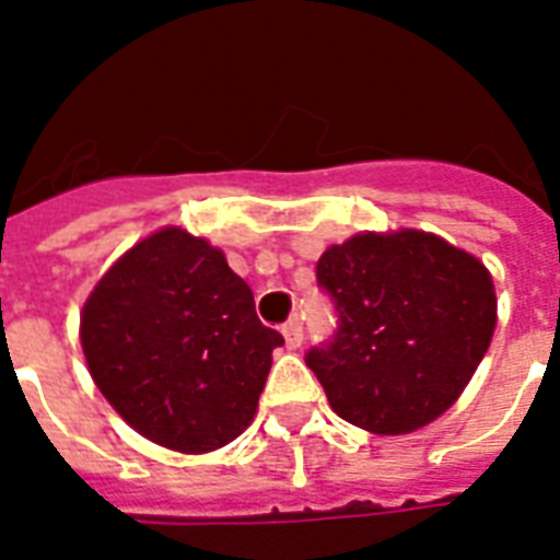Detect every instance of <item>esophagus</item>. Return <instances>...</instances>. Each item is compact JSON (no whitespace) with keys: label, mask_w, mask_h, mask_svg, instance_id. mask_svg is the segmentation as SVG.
<instances>
[{"label":"esophagus","mask_w":560,"mask_h":560,"mask_svg":"<svg viewBox=\"0 0 560 560\" xmlns=\"http://www.w3.org/2000/svg\"><path fill=\"white\" fill-rule=\"evenodd\" d=\"M281 331H284V343H288L290 349H299L302 347V326H299V319H290L288 326L281 328Z\"/></svg>","instance_id":"obj_1"}]
</instances>
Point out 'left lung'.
<instances>
[{"instance_id": "8db88e82", "label": "left lung", "mask_w": 560, "mask_h": 560, "mask_svg": "<svg viewBox=\"0 0 560 560\" xmlns=\"http://www.w3.org/2000/svg\"><path fill=\"white\" fill-rule=\"evenodd\" d=\"M317 284L337 331L305 364L337 417L373 434L417 432L452 408L497 328L488 267L417 229L328 246Z\"/></svg>"}]
</instances>
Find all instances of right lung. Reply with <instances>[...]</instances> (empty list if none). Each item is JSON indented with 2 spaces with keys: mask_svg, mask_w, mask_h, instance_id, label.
Here are the masks:
<instances>
[{
  "mask_svg": "<svg viewBox=\"0 0 560 560\" xmlns=\"http://www.w3.org/2000/svg\"><path fill=\"white\" fill-rule=\"evenodd\" d=\"M81 349L114 411L166 450L213 452L246 432L284 343L217 246L178 225L110 267L81 311Z\"/></svg>",
  "mask_w": 560,
  "mask_h": 560,
  "instance_id": "1",
  "label": "right lung"
}]
</instances>
